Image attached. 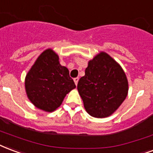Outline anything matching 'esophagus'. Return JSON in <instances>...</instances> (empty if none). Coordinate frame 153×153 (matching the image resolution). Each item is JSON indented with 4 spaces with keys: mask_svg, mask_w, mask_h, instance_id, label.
Wrapping results in <instances>:
<instances>
[{
    "mask_svg": "<svg viewBox=\"0 0 153 153\" xmlns=\"http://www.w3.org/2000/svg\"><path fill=\"white\" fill-rule=\"evenodd\" d=\"M79 79L78 77H77V78H74V83H75V85H77V84H78Z\"/></svg>",
    "mask_w": 153,
    "mask_h": 153,
    "instance_id": "34e87169",
    "label": "esophagus"
}]
</instances>
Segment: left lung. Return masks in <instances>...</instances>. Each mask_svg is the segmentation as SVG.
I'll return each mask as SVG.
<instances>
[{
    "label": "left lung",
    "mask_w": 153,
    "mask_h": 153,
    "mask_svg": "<svg viewBox=\"0 0 153 153\" xmlns=\"http://www.w3.org/2000/svg\"><path fill=\"white\" fill-rule=\"evenodd\" d=\"M77 88L86 111L92 117L102 118L114 114L124 101L128 81L119 64L101 52L89 61Z\"/></svg>",
    "instance_id": "left-lung-1"
}]
</instances>
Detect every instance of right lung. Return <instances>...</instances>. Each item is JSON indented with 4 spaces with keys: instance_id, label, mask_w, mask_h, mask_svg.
I'll return each mask as SVG.
<instances>
[{
    "instance_id": "1",
    "label": "right lung",
    "mask_w": 153,
    "mask_h": 153,
    "mask_svg": "<svg viewBox=\"0 0 153 153\" xmlns=\"http://www.w3.org/2000/svg\"><path fill=\"white\" fill-rule=\"evenodd\" d=\"M75 87L68 69L61 65L59 56L51 48L39 55L25 79L28 99L46 112L58 108L66 94Z\"/></svg>"
}]
</instances>
